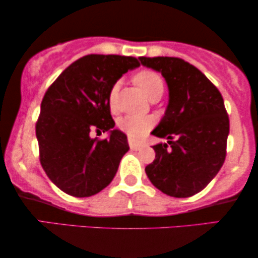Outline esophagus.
Returning a JSON list of instances; mask_svg holds the SVG:
<instances>
[{"label":"esophagus","instance_id":"34e87169","mask_svg":"<svg viewBox=\"0 0 258 258\" xmlns=\"http://www.w3.org/2000/svg\"><path fill=\"white\" fill-rule=\"evenodd\" d=\"M128 143H130V148L132 150H139L143 146V144H140V143H136L135 140H131V139L128 140Z\"/></svg>","mask_w":258,"mask_h":258}]
</instances>
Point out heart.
Returning a JSON list of instances; mask_svg holds the SVG:
<instances>
[{"label":"heart","mask_w":258,"mask_h":258,"mask_svg":"<svg viewBox=\"0 0 258 258\" xmlns=\"http://www.w3.org/2000/svg\"><path fill=\"white\" fill-rule=\"evenodd\" d=\"M135 82L149 100L161 97L163 90H164L162 78L159 77V75L152 73V71H142V73L136 75ZM118 89L119 84H114L108 94V105L110 109H114L116 107ZM151 126V119L146 118V116H126L120 121V127H121L122 131L126 132L132 139L140 138L149 131Z\"/></svg>","instance_id":"1"}]
</instances>
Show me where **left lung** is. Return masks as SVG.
I'll return each mask as SVG.
<instances>
[{"label":"left lung","instance_id":"obj_1","mask_svg":"<svg viewBox=\"0 0 258 258\" xmlns=\"http://www.w3.org/2000/svg\"><path fill=\"white\" fill-rule=\"evenodd\" d=\"M139 60L162 74L169 91L164 115L151 132L168 142L152 146L156 157L145 172L164 194L189 198L206 187L224 164L230 121L223 96L200 70L181 58Z\"/></svg>","mask_w":258,"mask_h":258}]
</instances>
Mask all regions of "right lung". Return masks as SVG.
I'll use <instances>...</instances> for the list:
<instances>
[{
    "label": "right lung",
    "instance_id": "right-lung-1",
    "mask_svg": "<svg viewBox=\"0 0 258 258\" xmlns=\"http://www.w3.org/2000/svg\"><path fill=\"white\" fill-rule=\"evenodd\" d=\"M139 67L135 57L88 54L65 69L45 93L35 135L48 178L76 198L106 188L128 151L127 136L110 115L108 94L120 77ZM91 129L109 132L91 139Z\"/></svg>",
    "mask_w": 258,
    "mask_h": 258
}]
</instances>
